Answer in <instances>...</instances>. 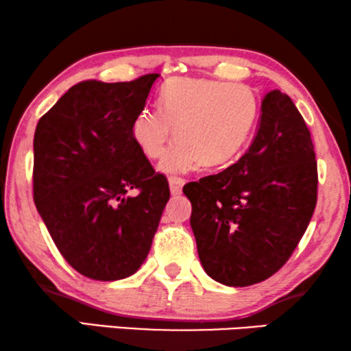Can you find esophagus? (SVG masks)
I'll return each instance as SVG.
<instances>
[{"mask_svg": "<svg viewBox=\"0 0 351 351\" xmlns=\"http://www.w3.org/2000/svg\"><path fill=\"white\" fill-rule=\"evenodd\" d=\"M184 185H185V179H182V177H171L169 179V186H171L172 195H180Z\"/></svg>", "mask_w": 351, "mask_h": 351, "instance_id": "34e87169", "label": "esophagus"}]
</instances>
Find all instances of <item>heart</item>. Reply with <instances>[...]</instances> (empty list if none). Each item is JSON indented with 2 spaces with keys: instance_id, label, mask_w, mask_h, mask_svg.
<instances>
[{
  "instance_id": "1",
  "label": "heart",
  "mask_w": 351,
  "mask_h": 351,
  "mask_svg": "<svg viewBox=\"0 0 351 351\" xmlns=\"http://www.w3.org/2000/svg\"><path fill=\"white\" fill-rule=\"evenodd\" d=\"M261 117L252 88L209 78H172L162 86L160 108L145 107L132 121V138L148 160H160L176 135V145L161 161L166 174L196 166L220 167L237 158Z\"/></svg>"
}]
</instances>
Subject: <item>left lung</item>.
<instances>
[{
    "label": "left lung",
    "mask_w": 351,
    "mask_h": 351,
    "mask_svg": "<svg viewBox=\"0 0 351 351\" xmlns=\"http://www.w3.org/2000/svg\"><path fill=\"white\" fill-rule=\"evenodd\" d=\"M184 193L199 261L213 280L244 287L275 275L318 199L315 147L289 95L268 93L247 152L219 174L186 184Z\"/></svg>",
    "instance_id": "8db88e82"
}]
</instances>
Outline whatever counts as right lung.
Listing matches in <instances>:
<instances>
[{
  "mask_svg": "<svg viewBox=\"0 0 351 351\" xmlns=\"http://www.w3.org/2000/svg\"><path fill=\"white\" fill-rule=\"evenodd\" d=\"M158 76L81 81L38 121L33 201L62 257L90 280L138 270L171 196L131 131Z\"/></svg>",
  "mask_w": 351,
  "mask_h": 351,
  "instance_id": "obj_1",
  "label": "right lung"
}]
</instances>
